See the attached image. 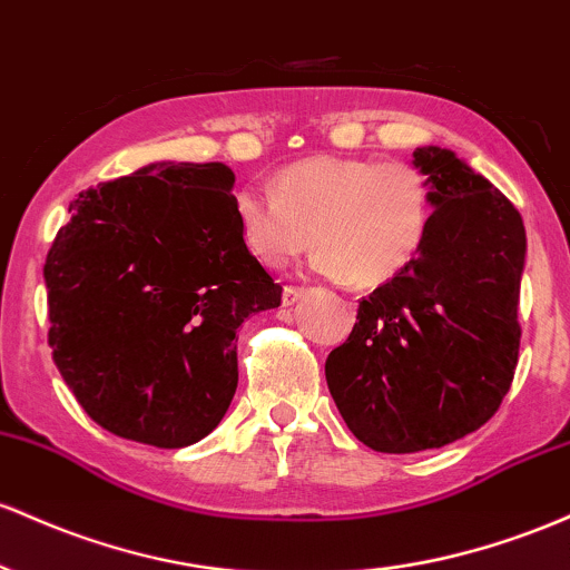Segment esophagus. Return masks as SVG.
<instances>
[{
    "instance_id": "34e87169",
    "label": "esophagus",
    "mask_w": 570,
    "mask_h": 570,
    "mask_svg": "<svg viewBox=\"0 0 570 570\" xmlns=\"http://www.w3.org/2000/svg\"><path fill=\"white\" fill-rule=\"evenodd\" d=\"M304 287H293V285H287L285 291H283V304L285 306H293V304H298L304 298Z\"/></svg>"
}]
</instances>
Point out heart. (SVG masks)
<instances>
[{
    "label": "heart",
    "mask_w": 570,
    "mask_h": 570,
    "mask_svg": "<svg viewBox=\"0 0 570 570\" xmlns=\"http://www.w3.org/2000/svg\"><path fill=\"white\" fill-rule=\"evenodd\" d=\"M239 239L268 266H285L315 242L323 277L376 287L395 279L425 247L433 190L417 166L366 156H312L285 166L274 194L242 188Z\"/></svg>",
    "instance_id": "obj_1"
}]
</instances>
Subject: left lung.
<instances>
[{
    "label": "left lung",
    "mask_w": 570,
    "mask_h": 570,
    "mask_svg": "<svg viewBox=\"0 0 570 570\" xmlns=\"http://www.w3.org/2000/svg\"><path fill=\"white\" fill-rule=\"evenodd\" d=\"M412 164L433 190L414 264L357 306L325 361L338 414L363 444L406 455L452 444L501 406L520 353L525 226L495 185L439 145Z\"/></svg>",
    "instance_id": "8db88e82"
}]
</instances>
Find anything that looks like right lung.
Instances as JSON below:
<instances>
[{"label":"right lung","mask_w":570,"mask_h":570,"mask_svg":"<svg viewBox=\"0 0 570 570\" xmlns=\"http://www.w3.org/2000/svg\"><path fill=\"white\" fill-rule=\"evenodd\" d=\"M234 171L153 161L69 204L45 261L50 350L105 431L180 450L215 431L239 382L236 328L283 287L239 239Z\"/></svg>","instance_id":"right-lung-1"}]
</instances>
